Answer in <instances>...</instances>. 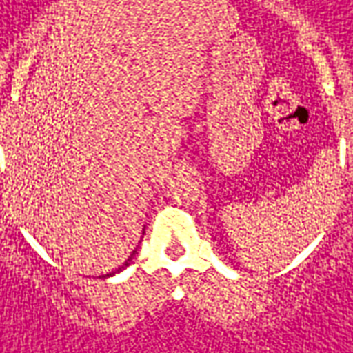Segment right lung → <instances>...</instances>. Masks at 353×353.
<instances>
[{"instance_id":"add662e5","label":"right lung","mask_w":353,"mask_h":353,"mask_svg":"<svg viewBox=\"0 0 353 353\" xmlns=\"http://www.w3.org/2000/svg\"><path fill=\"white\" fill-rule=\"evenodd\" d=\"M134 254H138V249H134V251H132V253H130V256H128V259H126V261H124V263H122L120 267L116 268L114 272H110V274H104V276H114L116 272H120V270H124V268L128 267V265H130V263H132V259H134Z\"/></svg>"}]
</instances>
